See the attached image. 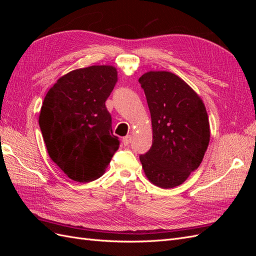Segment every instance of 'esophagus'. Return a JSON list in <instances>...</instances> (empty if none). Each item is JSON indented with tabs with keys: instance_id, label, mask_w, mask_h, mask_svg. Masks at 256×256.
Segmentation results:
<instances>
[{
	"instance_id": "obj_1",
	"label": "esophagus",
	"mask_w": 256,
	"mask_h": 256,
	"mask_svg": "<svg viewBox=\"0 0 256 256\" xmlns=\"http://www.w3.org/2000/svg\"><path fill=\"white\" fill-rule=\"evenodd\" d=\"M131 141H132V136H126L122 138V143L125 146H128L131 143Z\"/></svg>"
}]
</instances>
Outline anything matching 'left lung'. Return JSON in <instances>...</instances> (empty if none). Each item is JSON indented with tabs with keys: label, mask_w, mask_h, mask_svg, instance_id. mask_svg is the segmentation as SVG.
I'll list each match as a JSON object with an SVG mask.
<instances>
[{
	"label": "left lung",
	"mask_w": 256,
	"mask_h": 256,
	"mask_svg": "<svg viewBox=\"0 0 256 256\" xmlns=\"http://www.w3.org/2000/svg\"><path fill=\"white\" fill-rule=\"evenodd\" d=\"M144 90L152 126V145L140 160L150 182L168 189L182 184L202 162L210 138L202 99L180 76L148 72Z\"/></svg>",
	"instance_id": "obj_1"
}]
</instances>
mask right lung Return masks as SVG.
<instances>
[{
  "instance_id": "obj_1",
  "label": "right lung",
  "mask_w": 256,
  "mask_h": 256,
  "mask_svg": "<svg viewBox=\"0 0 256 256\" xmlns=\"http://www.w3.org/2000/svg\"><path fill=\"white\" fill-rule=\"evenodd\" d=\"M116 82L113 66L76 69L60 78L44 99L38 122L46 147L54 164L74 182L102 176L118 150L106 106Z\"/></svg>"
}]
</instances>
